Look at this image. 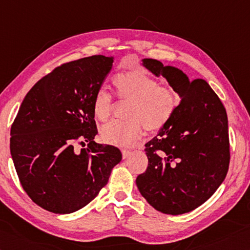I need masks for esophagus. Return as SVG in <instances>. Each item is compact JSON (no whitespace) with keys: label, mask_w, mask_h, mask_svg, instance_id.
<instances>
[{"label":"esophagus","mask_w":250,"mask_h":250,"mask_svg":"<svg viewBox=\"0 0 250 250\" xmlns=\"http://www.w3.org/2000/svg\"><path fill=\"white\" fill-rule=\"evenodd\" d=\"M122 155H123V158L125 159L130 155V151L128 149H122Z\"/></svg>","instance_id":"34e87169"}]
</instances>
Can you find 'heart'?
Wrapping results in <instances>:
<instances>
[{
    "label": "heart",
    "instance_id": "1",
    "mask_svg": "<svg viewBox=\"0 0 250 250\" xmlns=\"http://www.w3.org/2000/svg\"><path fill=\"white\" fill-rule=\"evenodd\" d=\"M113 84L120 100H128L126 121H114L105 125L101 136L109 145L130 146L148 132H159L169 124L176 113L179 98L170 85H159L158 81L143 69H132L116 74ZM93 113L101 122L112 116L113 101L108 92L101 87L94 95Z\"/></svg>",
    "mask_w": 250,
    "mask_h": 250
}]
</instances>
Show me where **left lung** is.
<instances>
[{
    "instance_id": "1",
    "label": "left lung",
    "mask_w": 250,
    "mask_h": 250,
    "mask_svg": "<svg viewBox=\"0 0 250 250\" xmlns=\"http://www.w3.org/2000/svg\"><path fill=\"white\" fill-rule=\"evenodd\" d=\"M143 62L167 79L181 101L169 124L145 145L148 167L136 185L157 211L179 215L207 202L229 171L226 109L203 79L190 81L181 70L155 59Z\"/></svg>"
}]
</instances>
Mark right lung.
<instances>
[{
    "label": "right lung",
    "mask_w": 250,
    "mask_h": 250,
    "mask_svg": "<svg viewBox=\"0 0 250 250\" xmlns=\"http://www.w3.org/2000/svg\"><path fill=\"white\" fill-rule=\"evenodd\" d=\"M91 56L59 65L26 94L11 127L13 163L34 203L56 214L84 208L105 187L122 152L93 139V99L113 64ZM88 143L79 151L78 145Z\"/></svg>",
    "instance_id": "1"
}]
</instances>
